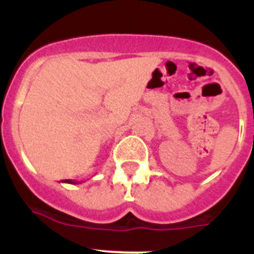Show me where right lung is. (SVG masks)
Segmentation results:
<instances>
[{
  "instance_id": "right-lung-1",
  "label": "right lung",
  "mask_w": 254,
  "mask_h": 254,
  "mask_svg": "<svg viewBox=\"0 0 254 254\" xmlns=\"http://www.w3.org/2000/svg\"><path fill=\"white\" fill-rule=\"evenodd\" d=\"M64 183H71V185H73V183H75V185H76V183H77V182H73V181H71V179H64Z\"/></svg>"
}]
</instances>
